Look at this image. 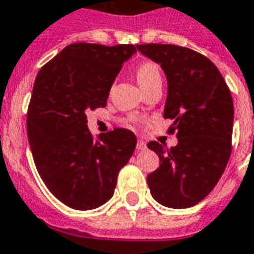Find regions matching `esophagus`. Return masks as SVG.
<instances>
[{
	"instance_id": "1",
	"label": "esophagus",
	"mask_w": 254,
	"mask_h": 254,
	"mask_svg": "<svg viewBox=\"0 0 254 254\" xmlns=\"http://www.w3.org/2000/svg\"><path fill=\"white\" fill-rule=\"evenodd\" d=\"M136 148L139 149V151H144L145 148H147V144H145L144 140H141V139H139L136 143Z\"/></svg>"
}]
</instances>
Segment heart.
Listing matches in <instances>:
<instances>
[{
    "label": "heart",
    "instance_id": "b5f03b06",
    "mask_svg": "<svg viewBox=\"0 0 254 254\" xmlns=\"http://www.w3.org/2000/svg\"><path fill=\"white\" fill-rule=\"evenodd\" d=\"M136 79L141 90H144L155 82L162 80V75L154 62H144L136 68Z\"/></svg>",
    "mask_w": 254,
    "mask_h": 254
}]
</instances>
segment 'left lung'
I'll list each match as a JSON object with an SVG mask.
<instances>
[{"instance_id": "8db88e82", "label": "left lung", "mask_w": 254, "mask_h": 254, "mask_svg": "<svg viewBox=\"0 0 254 254\" xmlns=\"http://www.w3.org/2000/svg\"><path fill=\"white\" fill-rule=\"evenodd\" d=\"M166 74L164 118L174 121L178 144L147 147L159 156V168L147 176L152 197L164 207L190 208L208 196L221 178L232 151L233 100L221 72L207 57L188 47L137 45Z\"/></svg>"}]
</instances>
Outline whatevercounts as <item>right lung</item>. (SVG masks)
Instances as JSON below:
<instances>
[{
  "mask_svg": "<svg viewBox=\"0 0 254 254\" xmlns=\"http://www.w3.org/2000/svg\"><path fill=\"white\" fill-rule=\"evenodd\" d=\"M135 53L133 45L71 43L35 78L26 121L31 154L49 190L72 209L109 201L135 151L132 131L115 128L94 139L86 117L107 105L122 64Z\"/></svg>",
  "mask_w": 254,
  "mask_h": 254,
  "instance_id": "1",
  "label": "right lung"
}]
</instances>
